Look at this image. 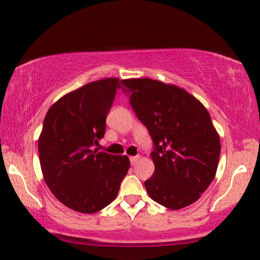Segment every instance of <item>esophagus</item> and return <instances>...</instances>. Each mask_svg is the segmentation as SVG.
Listing matches in <instances>:
<instances>
[{
  "label": "esophagus",
  "instance_id": "1",
  "mask_svg": "<svg viewBox=\"0 0 260 260\" xmlns=\"http://www.w3.org/2000/svg\"><path fill=\"white\" fill-rule=\"evenodd\" d=\"M138 160H139V156H131L129 157V161L132 165H136V164L138 162Z\"/></svg>",
  "mask_w": 260,
  "mask_h": 260
}]
</instances>
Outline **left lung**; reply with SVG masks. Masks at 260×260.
<instances>
[{
  "label": "left lung",
  "mask_w": 260,
  "mask_h": 260,
  "mask_svg": "<svg viewBox=\"0 0 260 260\" xmlns=\"http://www.w3.org/2000/svg\"><path fill=\"white\" fill-rule=\"evenodd\" d=\"M120 88L154 143L148 194L171 210L193 204L215 177L221 149L207 109L184 89L159 80L123 79Z\"/></svg>",
  "instance_id": "1"
}]
</instances>
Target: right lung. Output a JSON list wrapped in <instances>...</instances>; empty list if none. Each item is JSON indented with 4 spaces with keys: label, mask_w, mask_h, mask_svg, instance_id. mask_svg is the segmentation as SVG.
I'll list each match as a JSON object with an SVG mask.
<instances>
[{
    "label": "right lung",
    "mask_w": 260,
    "mask_h": 260,
    "mask_svg": "<svg viewBox=\"0 0 260 260\" xmlns=\"http://www.w3.org/2000/svg\"><path fill=\"white\" fill-rule=\"evenodd\" d=\"M118 78L88 83L50 107L39 137L44 180L66 207L83 214L115 201L131 162L123 155L92 150L105 134Z\"/></svg>",
    "instance_id": "add662e5"
}]
</instances>
